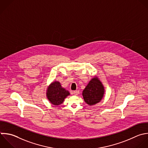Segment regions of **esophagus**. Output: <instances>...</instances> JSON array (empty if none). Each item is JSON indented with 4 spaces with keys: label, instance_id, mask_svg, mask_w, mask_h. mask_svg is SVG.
<instances>
[{
    "label": "esophagus",
    "instance_id": "1",
    "mask_svg": "<svg viewBox=\"0 0 148 148\" xmlns=\"http://www.w3.org/2000/svg\"><path fill=\"white\" fill-rule=\"evenodd\" d=\"M73 94H74V95H77L79 93V90H75V91H73Z\"/></svg>",
    "mask_w": 148,
    "mask_h": 148
}]
</instances>
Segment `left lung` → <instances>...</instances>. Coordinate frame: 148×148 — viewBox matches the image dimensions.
Returning a JSON list of instances; mask_svg holds the SVG:
<instances>
[{"label": "left lung", "instance_id": "1", "mask_svg": "<svg viewBox=\"0 0 148 148\" xmlns=\"http://www.w3.org/2000/svg\"><path fill=\"white\" fill-rule=\"evenodd\" d=\"M104 88L97 77H94L90 81L83 91V99L89 105L99 102L103 97Z\"/></svg>", "mask_w": 148, "mask_h": 148}]
</instances>
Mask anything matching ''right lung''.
Instances as JSON below:
<instances>
[{
    "instance_id": "obj_1",
    "label": "right lung",
    "mask_w": 148,
    "mask_h": 148,
    "mask_svg": "<svg viewBox=\"0 0 148 148\" xmlns=\"http://www.w3.org/2000/svg\"><path fill=\"white\" fill-rule=\"evenodd\" d=\"M69 95V91L61 87L58 82L52 83L47 88V98L54 105L61 104L64 102V99Z\"/></svg>"
}]
</instances>
